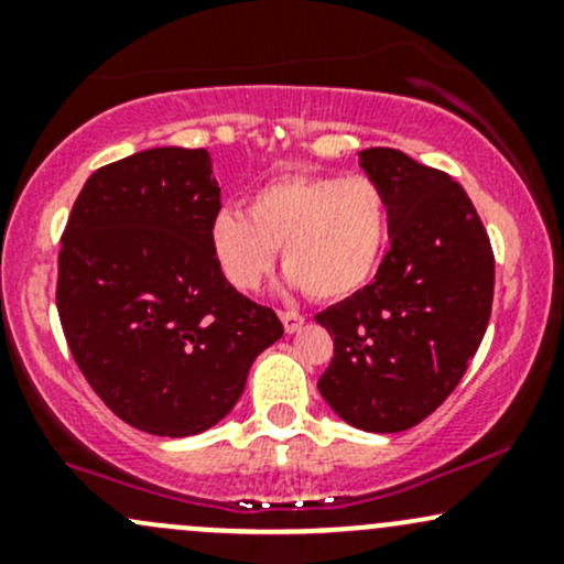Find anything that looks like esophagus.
<instances>
[{"label": "esophagus", "mask_w": 564, "mask_h": 564, "mask_svg": "<svg viewBox=\"0 0 564 564\" xmlns=\"http://www.w3.org/2000/svg\"><path fill=\"white\" fill-rule=\"evenodd\" d=\"M281 321H283V328H286L289 334H294L302 328L304 315L296 313V310H281Z\"/></svg>", "instance_id": "obj_1"}]
</instances>
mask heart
I'll return each instance as SVG.
<instances>
[{
    "instance_id": "obj_1",
    "label": "heart",
    "mask_w": 564,
    "mask_h": 564,
    "mask_svg": "<svg viewBox=\"0 0 564 564\" xmlns=\"http://www.w3.org/2000/svg\"><path fill=\"white\" fill-rule=\"evenodd\" d=\"M390 236L384 193L364 174H281L249 196L246 215L219 209L212 254L238 291L260 289L283 246V268L313 300H345L377 273Z\"/></svg>"
}]
</instances>
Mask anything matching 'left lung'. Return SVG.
I'll return each mask as SVG.
<instances>
[{
    "instance_id": "obj_1",
    "label": "left lung",
    "mask_w": 564,
    "mask_h": 564,
    "mask_svg": "<svg viewBox=\"0 0 564 564\" xmlns=\"http://www.w3.org/2000/svg\"><path fill=\"white\" fill-rule=\"evenodd\" d=\"M390 206V251L368 286L315 321L334 358L318 390L347 424L403 432L467 373L494 307L496 260L475 204L451 174L394 148L360 151Z\"/></svg>"
}]
</instances>
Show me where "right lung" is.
<instances>
[{"instance_id": "right-lung-1", "label": "right lung", "mask_w": 564, "mask_h": 564, "mask_svg": "<svg viewBox=\"0 0 564 564\" xmlns=\"http://www.w3.org/2000/svg\"><path fill=\"white\" fill-rule=\"evenodd\" d=\"M204 148H151L82 187L57 254V315L76 366L121 422L159 437L215 426L283 336L273 307L225 281Z\"/></svg>"}]
</instances>
